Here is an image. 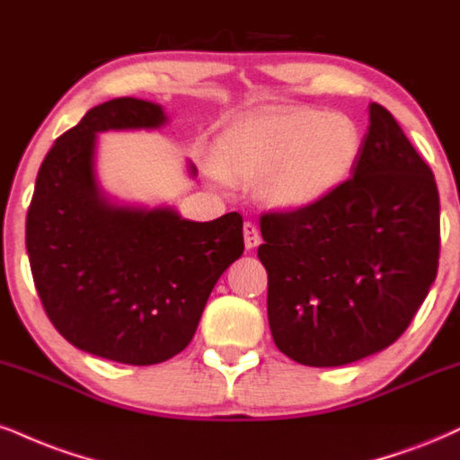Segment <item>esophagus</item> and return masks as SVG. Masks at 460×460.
Wrapping results in <instances>:
<instances>
[{
    "mask_svg": "<svg viewBox=\"0 0 460 460\" xmlns=\"http://www.w3.org/2000/svg\"><path fill=\"white\" fill-rule=\"evenodd\" d=\"M244 244L248 251L261 244V234H259L257 225L254 223H244Z\"/></svg>",
    "mask_w": 460,
    "mask_h": 460,
    "instance_id": "34e87169",
    "label": "esophagus"
}]
</instances>
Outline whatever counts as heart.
Masks as SVG:
<instances>
[{
    "label": "heart",
    "mask_w": 460,
    "mask_h": 460,
    "mask_svg": "<svg viewBox=\"0 0 460 460\" xmlns=\"http://www.w3.org/2000/svg\"><path fill=\"white\" fill-rule=\"evenodd\" d=\"M362 154V132L349 115L313 107H265L237 115L218 132L216 184L229 177L259 181L268 206L311 209L345 186Z\"/></svg>",
    "instance_id": "1"
}]
</instances>
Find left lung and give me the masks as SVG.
<instances>
[{
	"instance_id": "1",
	"label": "left lung",
	"mask_w": 460,
	"mask_h": 460,
	"mask_svg": "<svg viewBox=\"0 0 460 460\" xmlns=\"http://www.w3.org/2000/svg\"><path fill=\"white\" fill-rule=\"evenodd\" d=\"M261 235L276 347L306 367L358 362L407 330L435 283V175L390 111L370 102L345 186L317 208L265 214Z\"/></svg>"
}]
</instances>
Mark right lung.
I'll use <instances>...</instances> for the list:
<instances>
[{
  "label": "right lung",
  "instance_id": "obj_1",
  "mask_svg": "<svg viewBox=\"0 0 460 460\" xmlns=\"http://www.w3.org/2000/svg\"><path fill=\"white\" fill-rule=\"evenodd\" d=\"M167 121L141 98L90 109L49 149L27 209L31 274L55 330L76 349L132 367L186 349L214 285L244 252L237 212L195 223L171 206L119 203L101 186V132Z\"/></svg>",
  "mask_w": 460,
  "mask_h": 460
}]
</instances>
